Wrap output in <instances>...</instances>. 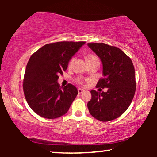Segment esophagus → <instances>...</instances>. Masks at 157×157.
<instances>
[{"instance_id": "1", "label": "esophagus", "mask_w": 157, "mask_h": 157, "mask_svg": "<svg viewBox=\"0 0 157 157\" xmlns=\"http://www.w3.org/2000/svg\"><path fill=\"white\" fill-rule=\"evenodd\" d=\"M83 91H85V90L81 89H78V93L79 94H81V93H83Z\"/></svg>"}]
</instances>
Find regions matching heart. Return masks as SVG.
Returning a JSON list of instances; mask_svg holds the SVG:
<instances>
[{
    "label": "heart",
    "instance_id": "b5f03b06",
    "mask_svg": "<svg viewBox=\"0 0 157 157\" xmlns=\"http://www.w3.org/2000/svg\"><path fill=\"white\" fill-rule=\"evenodd\" d=\"M97 59H98V58L96 57V56H93V55L88 56L87 58H86V61H87V62L94 61V60H97ZM74 59H73L71 60V62H70V65H71V64H72L73 63H74ZM77 81H78V82L80 83H83V81H82V79H81V78H78V80H77Z\"/></svg>",
    "mask_w": 157,
    "mask_h": 157
}]
</instances>
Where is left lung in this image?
Listing matches in <instances>:
<instances>
[{"label": "left lung", "mask_w": 157, "mask_h": 157, "mask_svg": "<svg viewBox=\"0 0 157 157\" xmlns=\"http://www.w3.org/2000/svg\"><path fill=\"white\" fill-rule=\"evenodd\" d=\"M88 46L102 63L103 78L96 86L108 88L106 92L91 91L88 109L95 119L111 121L127 110L134 98L136 91L134 65L130 58L117 47L103 43H90Z\"/></svg>", "instance_id": "8db88e82"}]
</instances>
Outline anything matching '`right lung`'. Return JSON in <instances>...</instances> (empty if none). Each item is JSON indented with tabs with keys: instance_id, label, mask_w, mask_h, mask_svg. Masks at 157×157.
I'll return each mask as SVG.
<instances>
[{
	"instance_id": "add662e5",
	"label": "right lung",
	"mask_w": 157,
	"mask_h": 157,
	"mask_svg": "<svg viewBox=\"0 0 157 157\" xmlns=\"http://www.w3.org/2000/svg\"><path fill=\"white\" fill-rule=\"evenodd\" d=\"M86 42L63 41L41 47L30 58L23 78L26 101L34 112L53 119L67 112L78 94L74 85L60 88L58 79Z\"/></svg>"
}]
</instances>
